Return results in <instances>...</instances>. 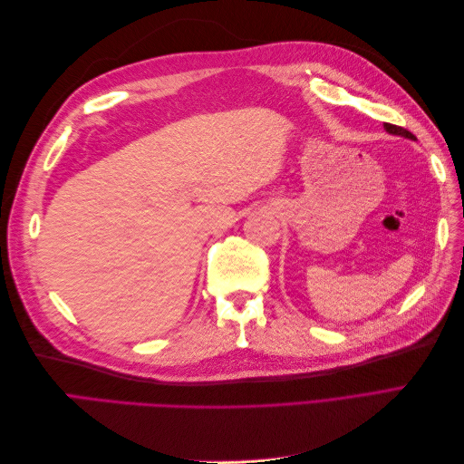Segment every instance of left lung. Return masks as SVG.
<instances>
[{
  "instance_id": "8db88e82",
  "label": "left lung",
  "mask_w": 464,
  "mask_h": 464,
  "mask_svg": "<svg viewBox=\"0 0 464 464\" xmlns=\"http://www.w3.org/2000/svg\"><path fill=\"white\" fill-rule=\"evenodd\" d=\"M385 130L392 135H402V137H409V139H416L409 130L401 128V125H392V123H385Z\"/></svg>"
}]
</instances>
